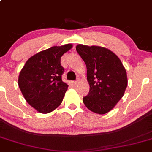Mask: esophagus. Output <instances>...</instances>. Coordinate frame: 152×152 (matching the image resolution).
Masks as SVG:
<instances>
[{"label": "esophagus", "mask_w": 152, "mask_h": 152, "mask_svg": "<svg viewBox=\"0 0 152 152\" xmlns=\"http://www.w3.org/2000/svg\"><path fill=\"white\" fill-rule=\"evenodd\" d=\"M79 80L73 81H72V84H73L74 86H76V85H78V84H79Z\"/></svg>", "instance_id": "34e87169"}]
</instances>
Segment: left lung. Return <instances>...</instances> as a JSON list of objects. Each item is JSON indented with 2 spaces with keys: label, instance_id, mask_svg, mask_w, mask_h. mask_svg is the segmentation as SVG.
Masks as SVG:
<instances>
[{
  "label": "left lung",
  "instance_id": "left-lung-1",
  "mask_svg": "<svg viewBox=\"0 0 152 152\" xmlns=\"http://www.w3.org/2000/svg\"><path fill=\"white\" fill-rule=\"evenodd\" d=\"M76 51L87 66L89 92L83 102L90 111L104 114L114 108L127 86V73L114 52L104 47L79 44Z\"/></svg>",
  "mask_w": 152,
  "mask_h": 152
}]
</instances>
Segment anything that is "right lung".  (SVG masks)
Wrapping results in <instances>:
<instances>
[{
  "label": "right lung",
  "mask_w": 152,
  "mask_h": 152,
  "mask_svg": "<svg viewBox=\"0 0 152 152\" xmlns=\"http://www.w3.org/2000/svg\"><path fill=\"white\" fill-rule=\"evenodd\" d=\"M72 47L68 44L38 52L20 71L19 87L26 101L38 112L49 113L61 104L68 85L62 80L65 69L60 60Z\"/></svg>",
  "instance_id": "obj_1"
}]
</instances>
